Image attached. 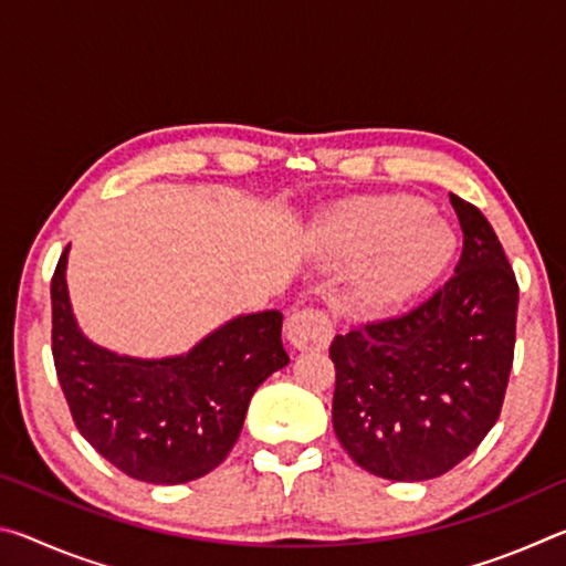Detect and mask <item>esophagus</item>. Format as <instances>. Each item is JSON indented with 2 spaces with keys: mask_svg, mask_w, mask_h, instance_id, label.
Listing matches in <instances>:
<instances>
[{
  "mask_svg": "<svg viewBox=\"0 0 566 566\" xmlns=\"http://www.w3.org/2000/svg\"><path fill=\"white\" fill-rule=\"evenodd\" d=\"M334 324L329 314L317 306H306V310H296L290 322H286V339L294 349H324L332 342Z\"/></svg>",
  "mask_w": 566,
  "mask_h": 566,
  "instance_id": "1",
  "label": "esophagus"
}]
</instances>
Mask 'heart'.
Returning a JSON list of instances; mask_svg holds the SVG:
<instances>
[{"label": "heart", "instance_id": "heart-1", "mask_svg": "<svg viewBox=\"0 0 566 566\" xmlns=\"http://www.w3.org/2000/svg\"><path fill=\"white\" fill-rule=\"evenodd\" d=\"M324 244L339 262L361 264L359 296L389 306L421 290L444 270L454 237L415 197H369L347 202L324 224Z\"/></svg>", "mask_w": 566, "mask_h": 566}]
</instances>
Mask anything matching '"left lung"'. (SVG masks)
<instances>
[{
	"instance_id": "left-lung-1",
	"label": "left lung",
	"mask_w": 566,
	"mask_h": 566,
	"mask_svg": "<svg viewBox=\"0 0 566 566\" xmlns=\"http://www.w3.org/2000/svg\"><path fill=\"white\" fill-rule=\"evenodd\" d=\"M464 234L454 274L397 317L337 334L332 424L361 469L424 482L454 469L500 419L520 284L492 224L449 195Z\"/></svg>"
}]
</instances>
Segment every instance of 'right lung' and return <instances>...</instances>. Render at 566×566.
<instances>
[{
    "instance_id": "1",
    "label": "right lung",
    "mask_w": 566,
    "mask_h": 566,
    "mask_svg": "<svg viewBox=\"0 0 566 566\" xmlns=\"http://www.w3.org/2000/svg\"><path fill=\"white\" fill-rule=\"evenodd\" d=\"M66 252L52 276V354L80 434L139 482L185 484L209 474L232 452L256 387L290 364L282 312L237 317L179 357H122L76 327Z\"/></svg>"
}]
</instances>
